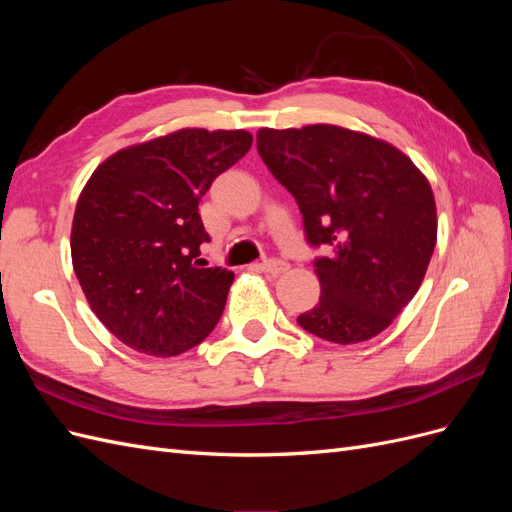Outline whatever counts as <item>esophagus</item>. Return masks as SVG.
Returning a JSON list of instances; mask_svg holds the SVG:
<instances>
[{
	"mask_svg": "<svg viewBox=\"0 0 512 512\" xmlns=\"http://www.w3.org/2000/svg\"><path fill=\"white\" fill-rule=\"evenodd\" d=\"M260 269L265 271V273H269V275H273V277H277V275L286 273L290 267H288V262H284V260L269 258V260H262V262H260Z\"/></svg>",
	"mask_w": 512,
	"mask_h": 512,
	"instance_id": "34e87169",
	"label": "esophagus"
}]
</instances>
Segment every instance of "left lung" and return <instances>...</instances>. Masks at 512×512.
<instances>
[{
  "label": "left lung",
  "instance_id": "obj_1",
  "mask_svg": "<svg viewBox=\"0 0 512 512\" xmlns=\"http://www.w3.org/2000/svg\"><path fill=\"white\" fill-rule=\"evenodd\" d=\"M256 145L297 200L307 243L327 250L314 260L320 301L297 322L333 344L376 337L410 303L436 247L429 181L393 145L329 123L262 128Z\"/></svg>",
  "mask_w": 512,
  "mask_h": 512
}]
</instances>
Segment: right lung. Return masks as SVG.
I'll use <instances>...</instances> for the list:
<instances>
[{
    "instance_id": "obj_1",
    "label": "right lung",
    "mask_w": 512,
    "mask_h": 512,
    "mask_svg": "<svg viewBox=\"0 0 512 512\" xmlns=\"http://www.w3.org/2000/svg\"><path fill=\"white\" fill-rule=\"evenodd\" d=\"M252 147L245 130L185 128L117 151L89 177L72 222V265L119 342L177 356L218 324L235 273L205 267L198 203Z\"/></svg>"
}]
</instances>
